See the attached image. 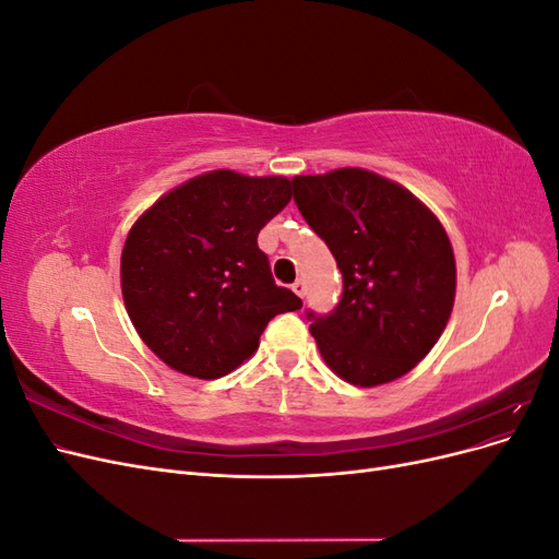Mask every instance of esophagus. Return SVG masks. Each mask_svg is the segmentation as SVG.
Segmentation results:
<instances>
[{
	"label": "esophagus",
	"mask_w": 559,
	"mask_h": 559,
	"mask_svg": "<svg viewBox=\"0 0 559 559\" xmlns=\"http://www.w3.org/2000/svg\"><path fill=\"white\" fill-rule=\"evenodd\" d=\"M292 289L300 296V298H306V294H308V286H306V280H296L294 284H292Z\"/></svg>",
	"instance_id": "obj_1"
}]
</instances>
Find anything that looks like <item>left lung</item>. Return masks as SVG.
Wrapping results in <instances>:
<instances>
[{
    "instance_id": "left-lung-1",
    "label": "left lung",
    "mask_w": 559,
    "mask_h": 559,
    "mask_svg": "<svg viewBox=\"0 0 559 559\" xmlns=\"http://www.w3.org/2000/svg\"><path fill=\"white\" fill-rule=\"evenodd\" d=\"M292 186L343 275L337 306L306 312L321 357L359 386L405 376L452 312L456 270L441 222L403 186L359 167L294 177Z\"/></svg>"
}]
</instances>
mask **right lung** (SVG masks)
<instances>
[{"mask_svg":"<svg viewBox=\"0 0 559 559\" xmlns=\"http://www.w3.org/2000/svg\"><path fill=\"white\" fill-rule=\"evenodd\" d=\"M289 200V179L216 170L163 195L132 226L121 257L126 310L167 366L222 378L251 357L270 319L302 308L259 249L261 228Z\"/></svg>","mask_w":559,"mask_h":559,"instance_id":"add662e5","label":"right lung"}]
</instances>
